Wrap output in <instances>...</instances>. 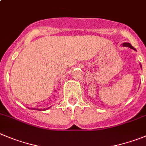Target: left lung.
I'll return each mask as SVG.
<instances>
[{
	"label": "left lung",
	"mask_w": 146,
	"mask_h": 146,
	"mask_svg": "<svg viewBox=\"0 0 146 146\" xmlns=\"http://www.w3.org/2000/svg\"><path fill=\"white\" fill-rule=\"evenodd\" d=\"M121 45H123V46H124V47H129V48H131V49H132V50H135V51H137V50H136V49L134 47L132 46V45H131L130 43H129V42H124V43L121 44ZM140 67L142 68V66H141V64H140Z\"/></svg>",
	"instance_id": "left-lung-1"
}]
</instances>
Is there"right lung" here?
Returning a JSON list of instances; mask_svg holds the SVG:
<instances>
[{
  "label": "right lung",
  "instance_id": "right-lung-1",
  "mask_svg": "<svg viewBox=\"0 0 146 146\" xmlns=\"http://www.w3.org/2000/svg\"><path fill=\"white\" fill-rule=\"evenodd\" d=\"M49 108H50V107H49ZM29 109H30V108H29ZM33 110H40V111H42V110H45V109H34V108H33Z\"/></svg>",
  "mask_w": 146,
  "mask_h": 146
}]
</instances>
